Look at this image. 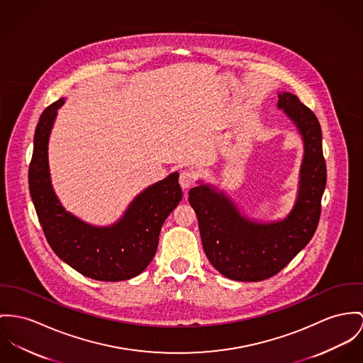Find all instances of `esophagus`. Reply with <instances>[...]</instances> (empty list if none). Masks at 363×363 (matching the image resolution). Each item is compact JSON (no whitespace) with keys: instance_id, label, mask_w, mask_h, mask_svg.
<instances>
[{"instance_id":"obj_1","label":"esophagus","mask_w":363,"mask_h":363,"mask_svg":"<svg viewBox=\"0 0 363 363\" xmlns=\"http://www.w3.org/2000/svg\"><path fill=\"white\" fill-rule=\"evenodd\" d=\"M194 182H195V175H194V172L185 169V171H182V172L179 174V184H181V188H182L184 191L189 189V188L194 185Z\"/></svg>"}]
</instances>
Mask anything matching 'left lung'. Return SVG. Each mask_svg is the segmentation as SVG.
I'll use <instances>...</instances> for the list:
<instances>
[{
    "label": "left lung",
    "mask_w": 363,
    "mask_h": 363,
    "mask_svg": "<svg viewBox=\"0 0 363 363\" xmlns=\"http://www.w3.org/2000/svg\"><path fill=\"white\" fill-rule=\"evenodd\" d=\"M278 98V109L294 123L304 142L298 192L287 217L272 223L254 221L223 191L203 181L189 191L204 252L229 279L259 281L277 275L307 246L319 223L326 186L320 124L294 94L279 92Z\"/></svg>",
    "instance_id": "8db88e82"
}]
</instances>
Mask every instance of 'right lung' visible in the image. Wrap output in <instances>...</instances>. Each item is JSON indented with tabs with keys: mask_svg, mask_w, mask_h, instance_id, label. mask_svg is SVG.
Segmentation results:
<instances>
[{
	"mask_svg": "<svg viewBox=\"0 0 363 363\" xmlns=\"http://www.w3.org/2000/svg\"><path fill=\"white\" fill-rule=\"evenodd\" d=\"M65 99L50 105L34 133L28 167V189L44 235L56 255L84 277L120 281L138 277L153 259L162 226L182 199L178 172L147 186L124 216L109 226L84 223L66 211L51 184L48 140L57 109Z\"/></svg>",
	"mask_w": 363,
	"mask_h": 363,
	"instance_id": "1",
	"label": "right lung"
}]
</instances>
